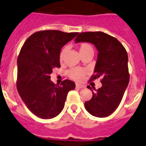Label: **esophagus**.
I'll return each instance as SVG.
<instances>
[{"label":"esophagus","instance_id":"esophagus-1","mask_svg":"<svg viewBox=\"0 0 146 146\" xmlns=\"http://www.w3.org/2000/svg\"><path fill=\"white\" fill-rule=\"evenodd\" d=\"M76 86L77 88H85V85L80 84H76Z\"/></svg>","mask_w":146,"mask_h":146}]
</instances>
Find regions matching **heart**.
Instances as JSON below:
<instances>
[{"instance_id":"heart-1","label":"heart","mask_w":146,"mask_h":146,"mask_svg":"<svg viewBox=\"0 0 146 146\" xmlns=\"http://www.w3.org/2000/svg\"><path fill=\"white\" fill-rule=\"evenodd\" d=\"M78 48H79V51L81 56L84 55L86 54H89V53H94V48L92 47L91 44H89L88 42H82L78 45ZM67 48L64 47L62 48L59 53V62L61 63L63 62L64 57L66 52ZM86 73H87V70L85 69H82V68H72L68 71V75L70 78L73 80H77V81H80L84 79V77L85 76Z\"/></svg>"}]
</instances>
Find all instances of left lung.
I'll return each mask as SVG.
<instances>
[{
    "instance_id": "1",
    "label": "left lung",
    "mask_w": 146,
    "mask_h": 146,
    "mask_svg": "<svg viewBox=\"0 0 146 146\" xmlns=\"http://www.w3.org/2000/svg\"><path fill=\"white\" fill-rule=\"evenodd\" d=\"M89 42L98 49V59L90 80L102 77V88L93 92L91 100L85 102V109L97 117H106L119 106L130 75L127 53L115 37L102 32H84L76 38V43ZM92 90L90 86H88Z\"/></svg>"
}]
</instances>
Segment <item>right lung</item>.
<instances>
[{
	"mask_svg": "<svg viewBox=\"0 0 146 146\" xmlns=\"http://www.w3.org/2000/svg\"><path fill=\"white\" fill-rule=\"evenodd\" d=\"M79 33L40 30L30 36L18 56V92L27 108L42 119H51L63 110L68 92L75 83L65 80L60 85L50 80L52 70L60 68L62 48Z\"/></svg>",
	"mask_w": 146,
	"mask_h": 146,
	"instance_id": "right-lung-1",
	"label": "right lung"
}]
</instances>
